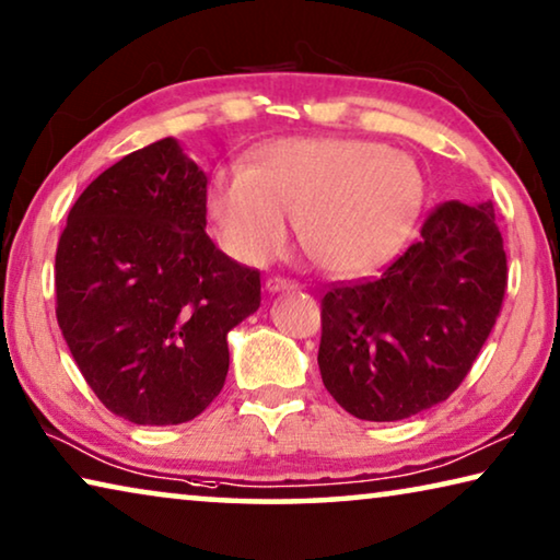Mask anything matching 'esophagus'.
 I'll return each instance as SVG.
<instances>
[{"mask_svg": "<svg viewBox=\"0 0 560 560\" xmlns=\"http://www.w3.org/2000/svg\"><path fill=\"white\" fill-rule=\"evenodd\" d=\"M299 283L291 281L287 277H271L269 281H266V289L269 291H287V289H296Z\"/></svg>", "mask_w": 560, "mask_h": 560, "instance_id": "esophagus-1", "label": "esophagus"}]
</instances>
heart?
<instances>
[{
	"label": "heart",
	"instance_id": "heart-1",
	"mask_svg": "<svg viewBox=\"0 0 560 560\" xmlns=\"http://www.w3.org/2000/svg\"><path fill=\"white\" fill-rule=\"evenodd\" d=\"M424 196L412 158L354 138H287L248 168H221L208 188L215 231L244 264H266L296 221L304 252L339 277L387 264L410 233Z\"/></svg>",
	"mask_w": 560,
	"mask_h": 560
}]
</instances>
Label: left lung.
Returning a JSON list of instances; mask_svg holds the SVG:
<instances>
[{
	"instance_id": "obj_1",
	"label": "left lung",
	"mask_w": 560,
	"mask_h": 560,
	"mask_svg": "<svg viewBox=\"0 0 560 560\" xmlns=\"http://www.w3.org/2000/svg\"><path fill=\"white\" fill-rule=\"evenodd\" d=\"M505 287L493 200H445L377 279L337 281L324 294V387L370 422L430 410L463 385L495 327Z\"/></svg>"
}]
</instances>
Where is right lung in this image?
<instances>
[{
    "label": "right lung",
    "instance_id": "1",
    "mask_svg": "<svg viewBox=\"0 0 560 560\" xmlns=\"http://www.w3.org/2000/svg\"><path fill=\"white\" fill-rule=\"evenodd\" d=\"M206 175L173 138L100 173L55 256L57 324L107 410L180 424L219 395L226 334L261 304V271L206 233Z\"/></svg>",
    "mask_w": 560,
    "mask_h": 560
}]
</instances>
